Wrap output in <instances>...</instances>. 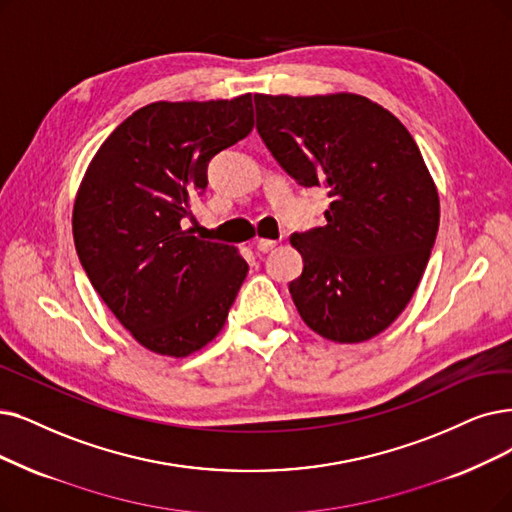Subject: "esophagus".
<instances>
[{
    "label": "esophagus",
    "instance_id": "esophagus-1",
    "mask_svg": "<svg viewBox=\"0 0 512 512\" xmlns=\"http://www.w3.org/2000/svg\"><path fill=\"white\" fill-rule=\"evenodd\" d=\"M275 245H277V241H275V239H258L256 248H258V252L267 254V252H271V250L275 248Z\"/></svg>",
    "mask_w": 512,
    "mask_h": 512
}]
</instances>
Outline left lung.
Here are the masks:
<instances>
[{"instance_id": "obj_1", "label": "left lung", "mask_w": 512, "mask_h": 512, "mask_svg": "<svg viewBox=\"0 0 512 512\" xmlns=\"http://www.w3.org/2000/svg\"><path fill=\"white\" fill-rule=\"evenodd\" d=\"M264 145L302 187L332 197L325 224L294 233L302 275L290 294L325 340L378 336L412 300L439 231V193L412 134L351 94H254Z\"/></svg>"}]
</instances>
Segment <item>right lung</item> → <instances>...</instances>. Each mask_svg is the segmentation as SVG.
I'll use <instances>...</instances> for the list:
<instances>
[{
  "instance_id": "obj_1",
  "label": "right lung",
  "mask_w": 512,
  "mask_h": 512,
  "mask_svg": "<svg viewBox=\"0 0 512 512\" xmlns=\"http://www.w3.org/2000/svg\"><path fill=\"white\" fill-rule=\"evenodd\" d=\"M254 128L252 94L159 100L102 142L73 203L81 267L145 349L189 357L227 321L248 275L237 248L182 229L208 187L210 159Z\"/></svg>"
}]
</instances>
